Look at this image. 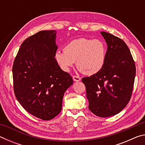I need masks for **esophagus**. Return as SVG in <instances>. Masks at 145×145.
<instances>
[{
	"label": "esophagus",
	"instance_id": "1",
	"mask_svg": "<svg viewBox=\"0 0 145 145\" xmlns=\"http://www.w3.org/2000/svg\"><path fill=\"white\" fill-rule=\"evenodd\" d=\"M73 80H74V81L78 82V81H80V80H81V78H80V77H78V76L73 75Z\"/></svg>",
	"mask_w": 145,
	"mask_h": 145
}]
</instances>
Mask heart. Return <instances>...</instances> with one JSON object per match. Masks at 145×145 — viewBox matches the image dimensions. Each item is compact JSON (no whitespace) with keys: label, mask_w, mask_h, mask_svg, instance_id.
I'll use <instances>...</instances> for the list:
<instances>
[{"label":"heart","mask_w":145,"mask_h":145,"mask_svg":"<svg viewBox=\"0 0 145 145\" xmlns=\"http://www.w3.org/2000/svg\"><path fill=\"white\" fill-rule=\"evenodd\" d=\"M55 59L65 72H68L77 61V67L80 72L86 75H93L104 67L105 47L100 40L77 39L68 43L64 51H57Z\"/></svg>","instance_id":"b5f03b06"}]
</instances>
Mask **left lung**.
<instances>
[{"mask_svg": "<svg viewBox=\"0 0 145 145\" xmlns=\"http://www.w3.org/2000/svg\"><path fill=\"white\" fill-rule=\"evenodd\" d=\"M107 45L104 67L99 72L84 77L89 109L105 118L122 111L130 101L136 66L126 43L112 34L101 32Z\"/></svg>", "mask_w": 145, "mask_h": 145, "instance_id": "left-lung-1", "label": "left lung"}]
</instances>
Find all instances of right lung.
<instances>
[{
    "instance_id": "right-lung-1",
    "label": "right lung",
    "mask_w": 145,
    "mask_h": 145,
    "mask_svg": "<svg viewBox=\"0 0 145 145\" xmlns=\"http://www.w3.org/2000/svg\"><path fill=\"white\" fill-rule=\"evenodd\" d=\"M56 31H41L22 43L13 65L14 92L24 109L43 120L62 109L64 93L73 84L55 59Z\"/></svg>"
}]
</instances>
